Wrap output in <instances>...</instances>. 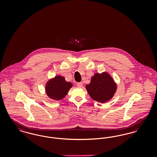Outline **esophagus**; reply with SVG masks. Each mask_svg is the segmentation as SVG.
Returning a JSON list of instances; mask_svg holds the SVG:
<instances>
[{"mask_svg": "<svg viewBox=\"0 0 157 157\" xmlns=\"http://www.w3.org/2000/svg\"><path fill=\"white\" fill-rule=\"evenodd\" d=\"M76 85H77V86H78V87H79V88H81L82 86V85H83L82 82H78V83H76Z\"/></svg>", "mask_w": 157, "mask_h": 157, "instance_id": "34e87169", "label": "esophagus"}]
</instances>
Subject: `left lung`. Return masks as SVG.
Returning <instances> with one entry per match:
<instances>
[{
  "label": "left lung",
  "mask_w": 157,
  "mask_h": 157,
  "mask_svg": "<svg viewBox=\"0 0 157 157\" xmlns=\"http://www.w3.org/2000/svg\"><path fill=\"white\" fill-rule=\"evenodd\" d=\"M117 84L111 75L106 72L95 74L86 85V89L92 99L100 103L110 100L117 90Z\"/></svg>",
  "instance_id": "1"
}]
</instances>
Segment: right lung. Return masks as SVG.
I'll use <instances>...</instances> for the list:
<instances>
[{
  "label": "right lung",
  "instance_id": "obj_1",
  "mask_svg": "<svg viewBox=\"0 0 157 157\" xmlns=\"http://www.w3.org/2000/svg\"><path fill=\"white\" fill-rule=\"evenodd\" d=\"M72 86V83L67 82L64 77L58 75L48 81L45 90L49 97L53 100L59 101L65 98Z\"/></svg>",
  "mask_w": 157,
  "mask_h": 157
}]
</instances>
